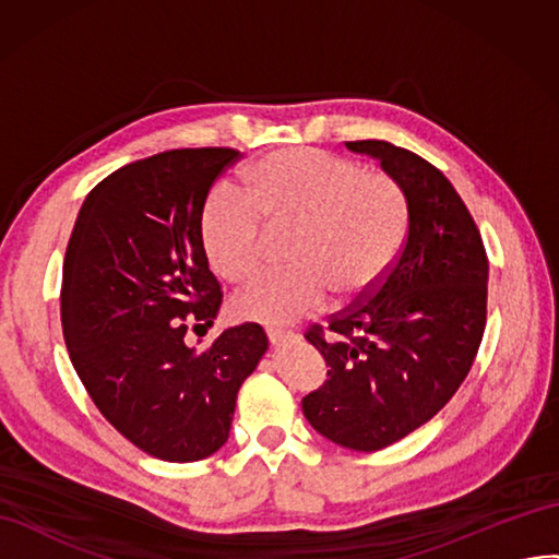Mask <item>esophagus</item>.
<instances>
[{"mask_svg":"<svg viewBox=\"0 0 559 559\" xmlns=\"http://www.w3.org/2000/svg\"><path fill=\"white\" fill-rule=\"evenodd\" d=\"M289 338H294L292 331H282V329H267V341L273 343V345H280V343L289 341Z\"/></svg>","mask_w":559,"mask_h":559,"instance_id":"esophagus-1","label":"esophagus"}]
</instances>
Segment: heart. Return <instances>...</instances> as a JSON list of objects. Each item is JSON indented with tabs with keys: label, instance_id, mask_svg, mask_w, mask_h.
Listing matches in <instances>:
<instances>
[{
	"label": "heart",
	"instance_id": "heart-1",
	"mask_svg": "<svg viewBox=\"0 0 559 559\" xmlns=\"http://www.w3.org/2000/svg\"><path fill=\"white\" fill-rule=\"evenodd\" d=\"M406 223L390 176L326 150L286 147L251 164L239 192L211 194L202 245L216 275L242 284L263 265L267 228H294L289 273L255 280L235 298L247 320L284 324L320 310L329 292L338 300L369 294L397 261Z\"/></svg>",
	"mask_w": 559,
	"mask_h": 559
}]
</instances>
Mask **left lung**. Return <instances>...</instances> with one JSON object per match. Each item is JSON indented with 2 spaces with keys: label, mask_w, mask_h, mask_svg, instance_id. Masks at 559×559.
<instances>
[{
  "label": "left lung",
  "mask_w": 559,
  "mask_h": 559,
  "mask_svg": "<svg viewBox=\"0 0 559 559\" xmlns=\"http://www.w3.org/2000/svg\"><path fill=\"white\" fill-rule=\"evenodd\" d=\"M381 162L406 202V242L373 294L312 326L322 388L304 397L308 424L353 451L402 440L454 397L487 324L489 261L471 211L440 169L388 141L345 143Z\"/></svg>",
  "instance_id": "obj_1"
}]
</instances>
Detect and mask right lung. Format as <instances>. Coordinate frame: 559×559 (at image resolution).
<instances>
[{"label": "right lung", "instance_id": "add662e5", "mask_svg": "<svg viewBox=\"0 0 559 559\" xmlns=\"http://www.w3.org/2000/svg\"><path fill=\"white\" fill-rule=\"evenodd\" d=\"M239 157L169 150L117 169L86 194L70 235L60 320L72 367L98 412L145 454L202 461L228 442L239 385L259 367V324L186 343L211 326L221 286L202 245L206 194Z\"/></svg>", "mask_w": 559, "mask_h": 559}]
</instances>
